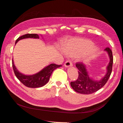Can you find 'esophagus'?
Here are the masks:
<instances>
[{
  "instance_id": "34e87169",
  "label": "esophagus",
  "mask_w": 123,
  "mask_h": 123,
  "mask_svg": "<svg viewBox=\"0 0 123 123\" xmlns=\"http://www.w3.org/2000/svg\"><path fill=\"white\" fill-rule=\"evenodd\" d=\"M64 66L66 67H69L73 66V63L70 60H67L65 63H64Z\"/></svg>"
}]
</instances>
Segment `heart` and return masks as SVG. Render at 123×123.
I'll list each match as a JSON object with an SVG mask.
<instances>
[{
	"mask_svg": "<svg viewBox=\"0 0 123 123\" xmlns=\"http://www.w3.org/2000/svg\"><path fill=\"white\" fill-rule=\"evenodd\" d=\"M92 42L85 39H73L66 43L64 50L70 55L78 56L87 52V56L90 57L96 51L97 49L93 48Z\"/></svg>",
	"mask_w": 123,
	"mask_h": 123,
	"instance_id": "b5f03b06",
	"label": "heart"
}]
</instances>
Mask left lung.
<instances>
[{"instance_id":"obj_1","label":"left lung","mask_w":123,"mask_h":123,"mask_svg":"<svg viewBox=\"0 0 123 123\" xmlns=\"http://www.w3.org/2000/svg\"><path fill=\"white\" fill-rule=\"evenodd\" d=\"M105 50L109 54L110 61L107 67V74L99 81H94L89 78L86 66L82 62H76L75 65L79 70L78 78L75 81L70 82L72 88L76 92L84 94H92L98 91L106 84L112 73L113 57L112 51L110 48H106Z\"/></svg>"}]
</instances>
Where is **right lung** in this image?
Listing matches in <instances>:
<instances>
[{
    "instance_id": "obj_1",
    "label": "right lung",
    "mask_w": 123,
    "mask_h": 123,
    "mask_svg": "<svg viewBox=\"0 0 123 123\" xmlns=\"http://www.w3.org/2000/svg\"><path fill=\"white\" fill-rule=\"evenodd\" d=\"M26 38H39V36L37 34H27L24 35L17 39L15 44H16L20 39ZM61 66H62L52 63L47 66L37 74L32 75H25L20 73L16 69L15 66L14 65L13 60H12V67H13V69L15 75L23 84L30 88H38V87L44 86L48 82L50 77L54 70Z\"/></svg>"
}]
</instances>
